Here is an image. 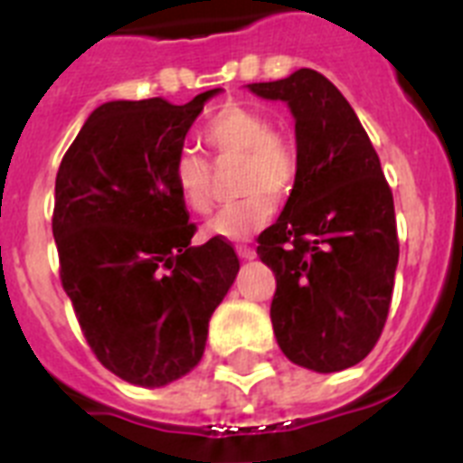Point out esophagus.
Segmentation results:
<instances>
[{"label": "esophagus", "mask_w": 463, "mask_h": 463, "mask_svg": "<svg viewBox=\"0 0 463 463\" xmlns=\"http://www.w3.org/2000/svg\"><path fill=\"white\" fill-rule=\"evenodd\" d=\"M236 252H239L241 260H255L257 257V252L252 250L250 245H239V248H236Z\"/></svg>", "instance_id": "1"}]
</instances>
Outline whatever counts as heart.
<instances>
[{
  "mask_svg": "<svg viewBox=\"0 0 463 463\" xmlns=\"http://www.w3.org/2000/svg\"><path fill=\"white\" fill-rule=\"evenodd\" d=\"M215 165L241 162L236 192L239 202L227 203L208 222V234L243 241L271 220L276 202L292 194L298 178V150L285 129L271 127L269 118L241 104L224 106L203 129ZM171 181L183 203L194 213L213 206V169L202 153L183 148L171 165Z\"/></svg>",
  "mask_w": 463,
  "mask_h": 463,
  "instance_id": "b5f03b06",
  "label": "heart"
}]
</instances>
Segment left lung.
I'll list each match as a JSON object with an SVG mask.
<instances>
[{"instance_id":"obj_1","label":"left lung","mask_w":463,"mask_h":463,"mask_svg":"<svg viewBox=\"0 0 463 463\" xmlns=\"http://www.w3.org/2000/svg\"><path fill=\"white\" fill-rule=\"evenodd\" d=\"M248 88L288 101L297 120V185L257 239V255L276 276L273 334L304 369H350L373 350L390 313L394 196L357 113L320 71L298 69Z\"/></svg>"}]
</instances>
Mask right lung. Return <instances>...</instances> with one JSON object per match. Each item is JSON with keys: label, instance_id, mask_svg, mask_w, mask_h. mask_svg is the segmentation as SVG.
I'll list each match as a JSON object with an SVG mask.
<instances>
[{"label": "right lung", "instance_id": "obj_1", "mask_svg": "<svg viewBox=\"0 0 463 463\" xmlns=\"http://www.w3.org/2000/svg\"><path fill=\"white\" fill-rule=\"evenodd\" d=\"M220 88L183 106L153 97L94 110L55 178L60 280L94 357L138 387L199 364L208 322L239 273L234 245H192L171 165Z\"/></svg>", "mask_w": 463, "mask_h": 463}]
</instances>
